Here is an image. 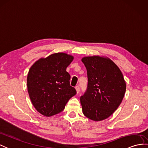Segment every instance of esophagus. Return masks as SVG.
I'll return each instance as SVG.
<instances>
[{"mask_svg": "<svg viewBox=\"0 0 148 148\" xmlns=\"http://www.w3.org/2000/svg\"><path fill=\"white\" fill-rule=\"evenodd\" d=\"M75 89H76L77 93H78L79 92H80V86H75Z\"/></svg>", "mask_w": 148, "mask_h": 148, "instance_id": "esophagus-1", "label": "esophagus"}]
</instances>
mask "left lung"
<instances>
[{
    "instance_id": "obj_1",
    "label": "left lung",
    "mask_w": 148,
    "mask_h": 148,
    "mask_svg": "<svg viewBox=\"0 0 148 148\" xmlns=\"http://www.w3.org/2000/svg\"><path fill=\"white\" fill-rule=\"evenodd\" d=\"M88 84L80 97L85 116L95 121L106 119L120 106L126 84L122 72L109 59L94 56L83 58Z\"/></svg>"
}]
</instances>
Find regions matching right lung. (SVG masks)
I'll return each mask as SVG.
<instances>
[{
	"label": "right lung",
	"instance_id": "right-lung-1",
	"mask_svg": "<svg viewBox=\"0 0 148 148\" xmlns=\"http://www.w3.org/2000/svg\"><path fill=\"white\" fill-rule=\"evenodd\" d=\"M73 60L66 53H55L39 59L29 71V95L35 109L43 116L50 117L62 112L77 93L70 85V75L66 71Z\"/></svg>",
	"mask_w": 148,
	"mask_h": 148
}]
</instances>
